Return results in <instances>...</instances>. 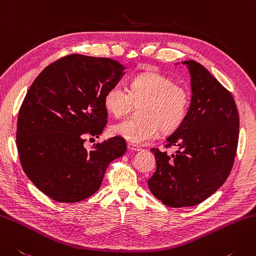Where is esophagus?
Listing matches in <instances>:
<instances>
[{"label":"esophagus","instance_id":"esophagus-1","mask_svg":"<svg viewBox=\"0 0 256 256\" xmlns=\"http://www.w3.org/2000/svg\"><path fill=\"white\" fill-rule=\"evenodd\" d=\"M128 151H131V152H138V151H141V148L140 146H138V145H135V144H132V143H128Z\"/></svg>","mask_w":256,"mask_h":256}]
</instances>
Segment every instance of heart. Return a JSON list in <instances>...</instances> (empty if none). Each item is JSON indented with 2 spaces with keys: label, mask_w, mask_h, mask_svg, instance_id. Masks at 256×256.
Listing matches in <instances>:
<instances>
[{
  "label": "heart",
  "mask_w": 256,
  "mask_h": 256,
  "mask_svg": "<svg viewBox=\"0 0 256 256\" xmlns=\"http://www.w3.org/2000/svg\"><path fill=\"white\" fill-rule=\"evenodd\" d=\"M191 96L188 90L172 78L155 72H145L132 78L128 91L114 84L105 93L104 105L116 118L141 105V118H125L115 123L111 133L134 144L154 138L160 132H173L186 118Z\"/></svg>",
  "instance_id": "heart-1"
}]
</instances>
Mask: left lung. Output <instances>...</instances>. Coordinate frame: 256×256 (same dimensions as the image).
I'll return each mask as SVG.
<instances>
[{
    "label": "left lung",
    "instance_id": "1",
    "mask_svg": "<svg viewBox=\"0 0 256 256\" xmlns=\"http://www.w3.org/2000/svg\"><path fill=\"white\" fill-rule=\"evenodd\" d=\"M182 63L191 75V105L181 126L166 138L165 148L176 146V154L151 150L156 171L148 181L154 196L171 208L194 206L216 192L231 172L238 142L231 92L203 65Z\"/></svg>",
    "mask_w": 256,
    "mask_h": 256
}]
</instances>
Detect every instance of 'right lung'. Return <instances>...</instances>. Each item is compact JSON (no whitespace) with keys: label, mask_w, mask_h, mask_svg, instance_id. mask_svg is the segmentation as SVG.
Instances as JSON below:
<instances>
[{"label":"right lung","mask_w":256,"mask_h":256,"mask_svg":"<svg viewBox=\"0 0 256 256\" xmlns=\"http://www.w3.org/2000/svg\"><path fill=\"white\" fill-rule=\"evenodd\" d=\"M108 58L70 54L34 80L20 108L16 146L23 171L54 201L75 203L98 192L108 164L126 151L120 136L83 146L108 122L105 93L124 75Z\"/></svg>","instance_id":"1"}]
</instances>
